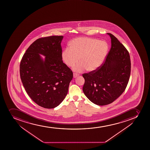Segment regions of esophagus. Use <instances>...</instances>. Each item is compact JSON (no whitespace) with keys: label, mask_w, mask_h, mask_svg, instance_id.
<instances>
[{"label":"esophagus","mask_w":150,"mask_h":150,"mask_svg":"<svg viewBox=\"0 0 150 150\" xmlns=\"http://www.w3.org/2000/svg\"><path fill=\"white\" fill-rule=\"evenodd\" d=\"M79 75V74L76 73H73V77L74 78L77 77Z\"/></svg>","instance_id":"obj_1"}]
</instances>
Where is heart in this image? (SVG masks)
Returning <instances> with one entry per match:
<instances>
[{"label": "heart", "instance_id": "1", "mask_svg": "<svg viewBox=\"0 0 150 150\" xmlns=\"http://www.w3.org/2000/svg\"><path fill=\"white\" fill-rule=\"evenodd\" d=\"M108 50L106 42L91 38L81 37L70 42L69 48L64 50L62 59L68 67H73L79 61L80 63L73 69L77 72L85 70L95 71L104 62Z\"/></svg>", "mask_w": 150, "mask_h": 150}]
</instances>
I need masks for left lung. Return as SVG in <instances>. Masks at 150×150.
I'll return each mask as SVG.
<instances>
[{"label": "left lung", "instance_id": "obj_1", "mask_svg": "<svg viewBox=\"0 0 150 150\" xmlns=\"http://www.w3.org/2000/svg\"><path fill=\"white\" fill-rule=\"evenodd\" d=\"M111 46L105 59L95 71L83 73V91L88 99L99 105L110 104L126 88L131 75L130 56L127 49L111 33Z\"/></svg>", "mask_w": 150, "mask_h": 150}]
</instances>
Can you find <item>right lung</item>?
I'll return each mask as SVG.
<instances>
[{"label": "right lung", "mask_w": 150, "mask_h": 150, "mask_svg": "<svg viewBox=\"0 0 150 150\" xmlns=\"http://www.w3.org/2000/svg\"><path fill=\"white\" fill-rule=\"evenodd\" d=\"M62 36L40 38L33 42L22 57L20 76L30 98L40 107L53 108L67 96L72 70L62 60ZM39 54L46 56L43 61Z\"/></svg>", "instance_id": "obj_1"}]
</instances>
